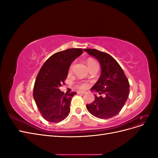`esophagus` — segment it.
<instances>
[{"mask_svg": "<svg viewBox=\"0 0 158 158\" xmlns=\"http://www.w3.org/2000/svg\"><path fill=\"white\" fill-rule=\"evenodd\" d=\"M77 93L80 94H84L86 93V92H85V91H78Z\"/></svg>", "mask_w": 158, "mask_h": 158, "instance_id": "34e87169", "label": "esophagus"}]
</instances>
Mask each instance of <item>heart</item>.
Segmentation results:
<instances>
[{
    "label": "heart",
    "mask_w": 158,
    "mask_h": 158,
    "mask_svg": "<svg viewBox=\"0 0 158 158\" xmlns=\"http://www.w3.org/2000/svg\"><path fill=\"white\" fill-rule=\"evenodd\" d=\"M96 63V62H95V60H92V59H88V61H87L88 67H89V66H90L91 65H92V64H93L94 63ZM88 85H88V84H87V83L82 82V83L78 84V88H81V89H85V88H88Z\"/></svg>",
    "instance_id": "1"
}]
</instances>
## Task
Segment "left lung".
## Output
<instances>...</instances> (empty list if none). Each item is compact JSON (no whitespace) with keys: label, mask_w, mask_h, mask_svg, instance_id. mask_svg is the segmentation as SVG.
Segmentation results:
<instances>
[{"label":"left lung","mask_w":158,"mask_h":158,"mask_svg":"<svg viewBox=\"0 0 158 158\" xmlns=\"http://www.w3.org/2000/svg\"><path fill=\"white\" fill-rule=\"evenodd\" d=\"M84 51L96 58L101 65V75L91 91L104 94V96L99 97L94 94L95 100L86 105V108L95 117H113L121 111L127 100L130 92L128 80L120 65L111 55L94 49Z\"/></svg>","instance_id":"left-lung-1"}]
</instances>
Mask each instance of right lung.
<instances>
[{
	"label": "right lung",
	"mask_w": 158,
	"mask_h": 158,
	"mask_svg": "<svg viewBox=\"0 0 158 158\" xmlns=\"http://www.w3.org/2000/svg\"><path fill=\"white\" fill-rule=\"evenodd\" d=\"M83 53L82 49H69L53 54L42 66L33 88V98L46 121H63L70 113V102L76 92L65 94L59 88L64 84L71 63Z\"/></svg>",
	"instance_id": "right-lung-1"
}]
</instances>
